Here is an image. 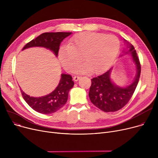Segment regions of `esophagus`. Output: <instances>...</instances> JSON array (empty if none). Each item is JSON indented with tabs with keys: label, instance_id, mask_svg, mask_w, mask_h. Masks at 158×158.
Wrapping results in <instances>:
<instances>
[{
	"label": "esophagus",
	"instance_id": "1",
	"mask_svg": "<svg viewBox=\"0 0 158 158\" xmlns=\"http://www.w3.org/2000/svg\"><path fill=\"white\" fill-rule=\"evenodd\" d=\"M80 78H81V77H80V76H74V77H73V80H74L75 81H77Z\"/></svg>",
	"mask_w": 158,
	"mask_h": 158
}]
</instances>
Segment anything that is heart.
<instances>
[{
	"label": "heart",
	"mask_w": 158,
	"mask_h": 158,
	"mask_svg": "<svg viewBox=\"0 0 158 158\" xmlns=\"http://www.w3.org/2000/svg\"><path fill=\"white\" fill-rule=\"evenodd\" d=\"M120 48L118 38L103 33L82 32L74 35L68 46L59 50V59L63 67L72 72L81 63L83 56L86 63L78 67L77 73L91 70L100 73L113 63Z\"/></svg>",
	"instance_id": "obj_1"
}]
</instances>
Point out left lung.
Returning a JSON list of instances; mask_svg holds the SVG:
<instances>
[{
    "label": "left lung",
    "mask_w": 158,
    "mask_h": 158,
    "mask_svg": "<svg viewBox=\"0 0 158 158\" xmlns=\"http://www.w3.org/2000/svg\"><path fill=\"white\" fill-rule=\"evenodd\" d=\"M128 51L136 66V75L134 81L126 88L118 86L110 79L111 69L92 79L89 97L98 109L104 112H114L122 109L129 101L138 85L141 73V64L133 45L128 44Z\"/></svg>",
    "instance_id": "left-lung-1"
}]
</instances>
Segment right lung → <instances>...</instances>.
Segmentation results:
<instances>
[{"instance_id": "obj_1", "label": "right lung", "mask_w": 158, "mask_h": 158, "mask_svg": "<svg viewBox=\"0 0 158 158\" xmlns=\"http://www.w3.org/2000/svg\"><path fill=\"white\" fill-rule=\"evenodd\" d=\"M71 34L72 32H44L29 41L22 50L32 47H42L50 49L57 56L62 41ZM73 85L70 75L62 73L59 85L52 93L47 95L33 97L26 94L22 90L21 94L25 101L32 109L40 113L51 114L59 110L66 104L69 91Z\"/></svg>"}]
</instances>
